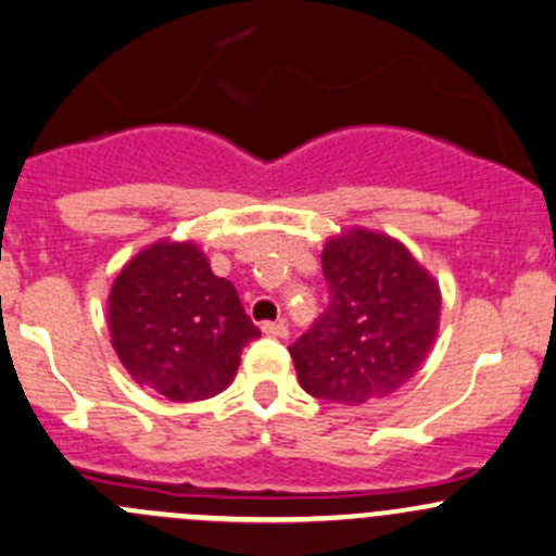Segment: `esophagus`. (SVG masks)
I'll use <instances>...</instances> for the list:
<instances>
[{"instance_id": "1", "label": "esophagus", "mask_w": 556, "mask_h": 556, "mask_svg": "<svg viewBox=\"0 0 556 556\" xmlns=\"http://www.w3.org/2000/svg\"><path fill=\"white\" fill-rule=\"evenodd\" d=\"M261 330L274 338H288V323H285V319H279V323H263Z\"/></svg>"}]
</instances>
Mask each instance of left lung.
I'll use <instances>...</instances> for the list:
<instances>
[{
	"label": "left lung",
	"instance_id": "1",
	"mask_svg": "<svg viewBox=\"0 0 556 556\" xmlns=\"http://www.w3.org/2000/svg\"><path fill=\"white\" fill-rule=\"evenodd\" d=\"M325 314L290 346L312 396L362 405L394 394L420 370L440 330V285L389 233L343 231L327 239Z\"/></svg>",
	"mask_w": 556,
	"mask_h": 556
}]
</instances>
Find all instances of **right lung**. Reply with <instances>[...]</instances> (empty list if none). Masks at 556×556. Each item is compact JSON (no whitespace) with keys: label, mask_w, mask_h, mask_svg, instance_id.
<instances>
[{"label":"right lung","mask_w":556,"mask_h":556,"mask_svg":"<svg viewBox=\"0 0 556 556\" xmlns=\"http://www.w3.org/2000/svg\"><path fill=\"white\" fill-rule=\"evenodd\" d=\"M111 346L132 381L173 402L220 394L261 330L194 242L143 248L109 293Z\"/></svg>","instance_id":"add662e5"}]
</instances>
